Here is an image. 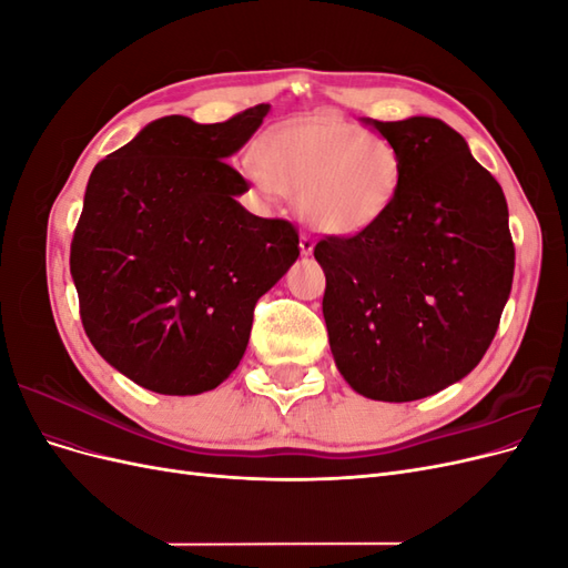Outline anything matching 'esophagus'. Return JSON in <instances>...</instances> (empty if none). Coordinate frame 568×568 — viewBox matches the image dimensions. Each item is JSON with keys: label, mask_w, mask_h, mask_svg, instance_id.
Segmentation results:
<instances>
[{"label": "esophagus", "mask_w": 568, "mask_h": 568, "mask_svg": "<svg viewBox=\"0 0 568 568\" xmlns=\"http://www.w3.org/2000/svg\"><path fill=\"white\" fill-rule=\"evenodd\" d=\"M315 248V239L311 234H301V253L311 255Z\"/></svg>", "instance_id": "34e87169"}]
</instances>
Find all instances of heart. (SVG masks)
I'll use <instances>...</instances> for the list:
<instances>
[{"instance_id":"b5f03b06","label":"heart","mask_w":568,"mask_h":568,"mask_svg":"<svg viewBox=\"0 0 568 568\" xmlns=\"http://www.w3.org/2000/svg\"><path fill=\"white\" fill-rule=\"evenodd\" d=\"M244 178L265 203L296 196L298 215L313 230L353 236L388 213L403 159L384 134L320 115L267 134L261 163H248Z\"/></svg>"}]
</instances>
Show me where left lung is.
<instances>
[{"label": "left lung", "mask_w": 568, "mask_h": 568, "mask_svg": "<svg viewBox=\"0 0 568 568\" xmlns=\"http://www.w3.org/2000/svg\"><path fill=\"white\" fill-rule=\"evenodd\" d=\"M400 151L388 213L315 246L334 363L372 400L409 403L464 379L486 355L511 291L503 186L438 118H363Z\"/></svg>", "instance_id": "left-lung-1"}]
</instances>
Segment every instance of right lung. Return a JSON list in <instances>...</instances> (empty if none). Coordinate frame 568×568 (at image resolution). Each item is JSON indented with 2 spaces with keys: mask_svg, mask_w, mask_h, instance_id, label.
I'll return each instance as SVG.
<instances>
[{
  "mask_svg": "<svg viewBox=\"0 0 568 568\" xmlns=\"http://www.w3.org/2000/svg\"><path fill=\"white\" fill-rule=\"evenodd\" d=\"M270 104L225 123L165 115L92 170L71 244L80 317L97 353L163 395L217 388L248 346L253 307L301 253L286 220L248 213L225 161Z\"/></svg>",
  "mask_w": 568,
  "mask_h": 568,
  "instance_id": "1",
  "label": "right lung"
}]
</instances>
